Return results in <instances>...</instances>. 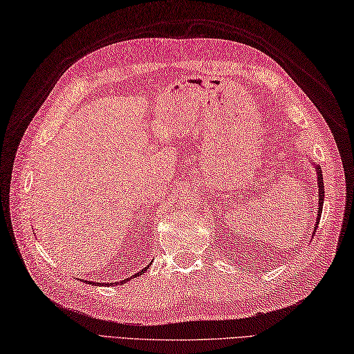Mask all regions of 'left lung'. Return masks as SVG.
<instances>
[{
	"label": "left lung",
	"mask_w": 354,
	"mask_h": 354,
	"mask_svg": "<svg viewBox=\"0 0 354 354\" xmlns=\"http://www.w3.org/2000/svg\"><path fill=\"white\" fill-rule=\"evenodd\" d=\"M315 169H317V185H318V216H317V223H315V227H314V231L317 230L318 222H320L322 212H323V201H324V185H323L322 168L317 165Z\"/></svg>",
	"instance_id": "left-lung-1"
}]
</instances>
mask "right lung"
Wrapping results in <instances>:
<instances>
[{
    "label": "right lung",
    "mask_w": 354,
    "mask_h": 354,
    "mask_svg": "<svg viewBox=\"0 0 354 354\" xmlns=\"http://www.w3.org/2000/svg\"><path fill=\"white\" fill-rule=\"evenodd\" d=\"M149 267H150V266H147V267H144V269H142L141 272H138V273H135V274H133V277H131V278H126V279H123L122 282H115V286H120V283H124V282H127V281H131L132 278H136V277H141V274H142V273H145V270H147V269H149ZM93 286H96V287H99V286H108V283H102V282H93Z\"/></svg>",
    "instance_id": "1"
}]
</instances>
